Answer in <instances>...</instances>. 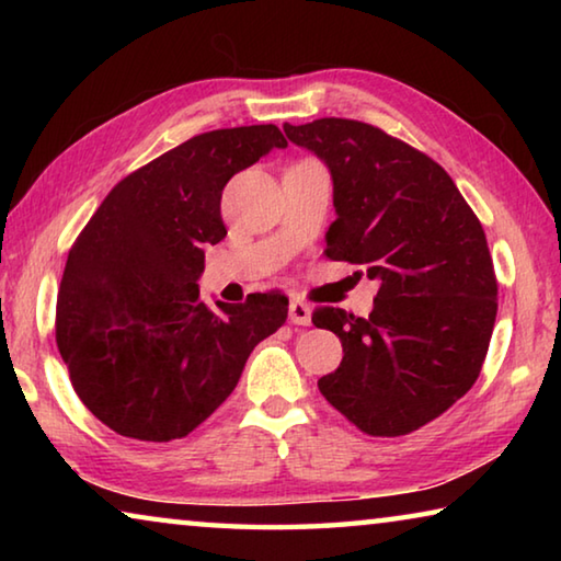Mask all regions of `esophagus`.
I'll return each instance as SVG.
<instances>
[{"mask_svg": "<svg viewBox=\"0 0 561 561\" xmlns=\"http://www.w3.org/2000/svg\"><path fill=\"white\" fill-rule=\"evenodd\" d=\"M289 319H291V324H297V327H309L311 324V307L301 299H291Z\"/></svg>", "mask_w": 561, "mask_h": 561, "instance_id": "34e87169", "label": "esophagus"}]
</instances>
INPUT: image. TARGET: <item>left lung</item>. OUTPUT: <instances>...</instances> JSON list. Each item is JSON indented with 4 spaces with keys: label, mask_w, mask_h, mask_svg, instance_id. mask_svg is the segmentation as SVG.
Instances as JSON below:
<instances>
[{
    "label": "left lung",
    "mask_w": 561,
    "mask_h": 561,
    "mask_svg": "<svg viewBox=\"0 0 561 561\" xmlns=\"http://www.w3.org/2000/svg\"><path fill=\"white\" fill-rule=\"evenodd\" d=\"M284 133L334 180L324 254L378 282L368 317L311 314L344 346L319 391L368 435L413 433L470 391L488 356L497 279L485 230L433 158L381 128L319 118Z\"/></svg>",
    "instance_id": "1"
}]
</instances>
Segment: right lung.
<instances>
[{
  "instance_id": "obj_1",
  "label": "right lung",
  "mask_w": 561,
  "mask_h": 561,
  "mask_svg": "<svg viewBox=\"0 0 561 561\" xmlns=\"http://www.w3.org/2000/svg\"><path fill=\"white\" fill-rule=\"evenodd\" d=\"M272 148L277 126L185 140L111 190L66 260L56 344L81 403L118 435L185 438L234 391L252 348L287 321L282 291L201 299L205 247L225 240L222 190Z\"/></svg>"
}]
</instances>
